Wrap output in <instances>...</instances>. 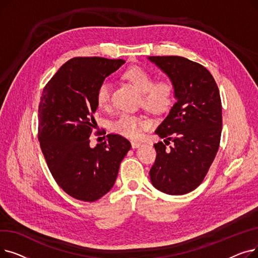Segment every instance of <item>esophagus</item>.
<instances>
[{"label": "esophagus", "instance_id": "1", "mask_svg": "<svg viewBox=\"0 0 258 258\" xmlns=\"http://www.w3.org/2000/svg\"><path fill=\"white\" fill-rule=\"evenodd\" d=\"M131 144H132V147H133V148H137V147H139V146L141 145V142H138V141H132V142H131Z\"/></svg>", "mask_w": 258, "mask_h": 258}]
</instances>
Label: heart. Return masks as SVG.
Here are the masks:
<instances>
[{
    "instance_id": "1",
    "label": "heart",
    "mask_w": 258,
    "mask_h": 258,
    "mask_svg": "<svg viewBox=\"0 0 258 258\" xmlns=\"http://www.w3.org/2000/svg\"><path fill=\"white\" fill-rule=\"evenodd\" d=\"M124 79L140 92V103L155 114L167 111L174 98V86L168 78H161L154 81V75L139 66H134L123 73ZM96 102L99 107H106L111 101V85L103 80L98 86ZM147 122L139 115L123 113L111 123V130L127 138H137Z\"/></svg>"
}]
</instances>
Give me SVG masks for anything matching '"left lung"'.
<instances>
[{
    "label": "left lung",
    "instance_id": "left-lung-1",
    "mask_svg": "<svg viewBox=\"0 0 258 258\" xmlns=\"http://www.w3.org/2000/svg\"><path fill=\"white\" fill-rule=\"evenodd\" d=\"M174 86L173 104L156 130L164 142L154 144L157 157L150 170L160 191L179 196L205 179L219 151L223 117L220 91L202 64L181 56H150ZM173 142L169 149L166 145Z\"/></svg>",
    "mask_w": 258,
    "mask_h": 258
}]
</instances>
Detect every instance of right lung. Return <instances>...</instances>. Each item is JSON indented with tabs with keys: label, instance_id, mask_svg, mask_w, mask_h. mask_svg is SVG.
I'll use <instances>...</instances> for the list:
<instances>
[{
	"label": "right lung",
	"instance_id": "1",
	"mask_svg": "<svg viewBox=\"0 0 258 258\" xmlns=\"http://www.w3.org/2000/svg\"><path fill=\"white\" fill-rule=\"evenodd\" d=\"M123 59L74 57L63 63L45 86L38 105L40 148L52 177L72 198L95 202L114 186L119 165L131 143L116 134L90 147L96 127V91Z\"/></svg>",
	"mask_w": 258,
	"mask_h": 258
}]
</instances>
